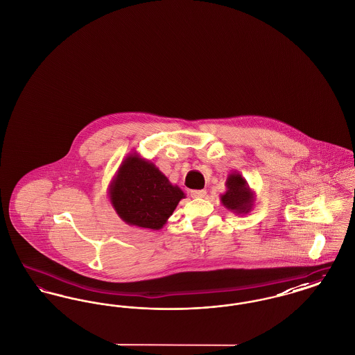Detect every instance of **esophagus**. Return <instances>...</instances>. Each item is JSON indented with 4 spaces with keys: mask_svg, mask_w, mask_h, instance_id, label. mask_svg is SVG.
Here are the masks:
<instances>
[{
    "mask_svg": "<svg viewBox=\"0 0 355 355\" xmlns=\"http://www.w3.org/2000/svg\"><path fill=\"white\" fill-rule=\"evenodd\" d=\"M190 196L193 198H203L206 196V190H191Z\"/></svg>",
    "mask_w": 355,
    "mask_h": 355,
    "instance_id": "34e87169",
    "label": "esophagus"
}]
</instances>
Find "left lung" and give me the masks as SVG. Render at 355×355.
Masks as SVG:
<instances>
[{
    "label": "left lung",
    "mask_w": 355,
    "mask_h": 355,
    "mask_svg": "<svg viewBox=\"0 0 355 355\" xmlns=\"http://www.w3.org/2000/svg\"><path fill=\"white\" fill-rule=\"evenodd\" d=\"M226 191L220 194L222 205L234 214H248L255 202V193L241 173H232L226 178Z\"/></svg>",
    "instance_id": "left-lung-1"
}]
</instances>
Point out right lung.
Returning <instances> with one entry per match:
<instances>
[{"mask_svg": "<svg viewBox=\"0 0 355 355\" xmlns=\"http://www.w3.org/2000/svg\"><path fill=\"white\" fill-rule=\"evenodd\" d=\"M107 196L119 218L130 226L159 230L185 193L150 161L130 153L119 165Z\"/></svg>", "mask_w": 355, "mask_h": 355, "instance_id": "right-lung-1", "label": "right lung"}]
</instances>
